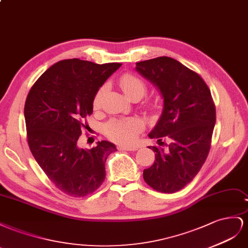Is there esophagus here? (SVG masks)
<instances>
[{
    "instance_id": "1",
    "label": "esophagus",
    "mask_w": 248,
    "mask_h": 248,
    "mask_svg": "<svg viewBox=\"0 0 248 248\" xmlns=\"http://www.w3.org/2000/svg\"><path fill=\"white\" fill-rule=\"evenodd\" d=\"M118 150H119V151L134 152V151H137V147H131V146H123V145H119V146H118Z\"/></svg>"
}]
</instances>
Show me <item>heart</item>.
Listing matches in <instances>:
<instances>
[{
  "mask_svg": "<svg viewBox=\"0 0 248 248\" xmlns=\"http://www.w3.org/2000/svg\"><path fill=\"white\" fill-rule=\"evenodd\" d=\"M119 86L130 100L135 97H142L146 91V85L144 82L132 74H125L120 78ZM103 93L104 88H101L94 96L93 107L95 109L100 107ZM143 128L144 124L142 120L138 117H131L128 119L110 120L106 128V132L111 140L123 145H130L137 139Z\"/></svg>",
  "mask_w": 248,
  "mask_h": 248,
  "instance_id": "obj_1",
  "label": "heart"
}]
</instances>
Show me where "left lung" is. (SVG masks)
I'll list each match as a JSON object with an SVG mask.
<instances>
[{"mask_svg":"<svg viewBox=\"0 0 248 248\" xmlns=\"http://www.w3.org/2000/svg\"><path fill=\"white\" fill-rule=\"evenodd\" d=\"M136 70L152 82L163 97V111L148 134L158 146L154 164L143 170L148 186L174 193L194 179L206 161L216 122L211 91L202 77L170 57L136 63ZM163 139L171 141L161 147Z\"/></svg>","mask_w":248,"mask_h":248,"instance_id":"left-lung-1","label":"left lung"}]
</instances>
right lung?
I'll use <instances>...</instances> for the list:
<instances>
[{
	"label": "right lung",
	"instance_id": "right-lung-1",
	"mask_svg": "<svg viewBox=\"0 0 248 248\" xmlns=\"http://www.w3.org/2000/svg\"><path fill=\"white\" fill-rule=\"evenodd\" d=\"M120 66L62 60L46 69L28 93L25 120L30 151L47 178L67 195L93 193L105 180L108 155L117 151L106 140L84 150L78 139L98 89Z\"/></svg>",
	"mask_w": 248,
	"mask_h": 248
}]
</instances>
